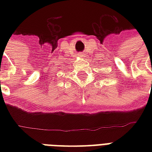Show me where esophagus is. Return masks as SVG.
I'll return each instance as SVG.
<instances>
[{
	"label": "esophagus",
	"mask_w": 152,
	"mask_h": 152,
	"mask_svg": "<svg viewBox=\"0 0 152 152\" xmlns=\"http://www.w3.org/2000/svg\"><path fill=\"white\" fill-rule=\"evenodd\" d=\"M79 56L80 58H85V54H84V53H80Z\"/></svg>",
	"instance_id": "obj_1"
}]
</instances>
